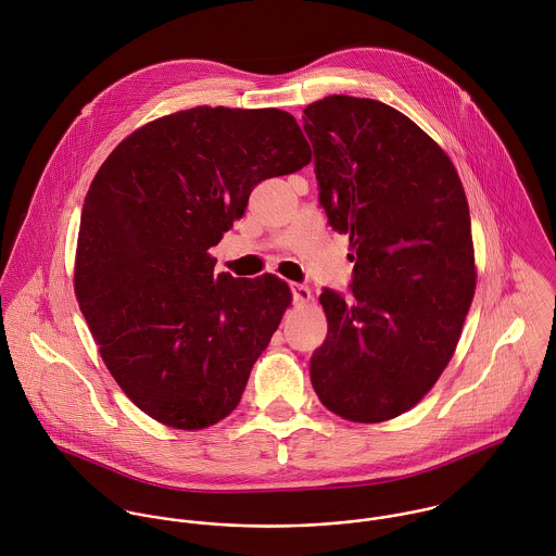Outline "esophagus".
I'll list each match as a JSON object with an SVG mask.
<instances>
[{"label":"esophagus","instance_id":"34e87169","mask_svg":"<svg viewBox=\"0 0 556 556\" xmlns=\"http://www.w3.org/2000/svg\"><path fill=\"white\" fill-rule=\"evenodd\" d=\"M291 291H293L295 304L304 306V304L311 302V289H308V287H304V285H291Z\"/></svg>","mask_w":556,"mask_h":556}]
</instances>
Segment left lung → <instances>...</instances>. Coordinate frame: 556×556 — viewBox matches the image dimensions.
<instances>
[{
	"label": "left lung",
	"instance_id": "left-lung-1",
	"mask_svg": "<svg viewBox=\"0 0 556 556\" xmlns=\"http://www.w3.org/2000/svg\"><path fill=\"white\" fill-rule=\"evenodd\" d=\"M304 122L320 203L355 252L353 298H318L313 388L342 419L388 421L434 388L460 340L477 282L467 194L443 148L390 104L327 96Z\"/></svg>",
	"mask_w": 556,
	"mask_h": 556
}]
</instances>
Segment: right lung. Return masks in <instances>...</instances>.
<instances>
[{"label": "right lung", "mask_w": 556, "mask_h": 556, "mask_svg": "<svg viewBox=\"0 0 556 556\" xmlns=\"http://www.w3.org/2000/svg\"><path fill=\"white\" fill-rule=\"evenodd\" d=\"M311 160L287 111L194 106L137 128L98 168L75 295L109 372L152 419L203 430L238 406L293 295L274 274H214L207 250L258 181Z\"/></svg>", "instance_id": "add662e5"}]
</instances>
